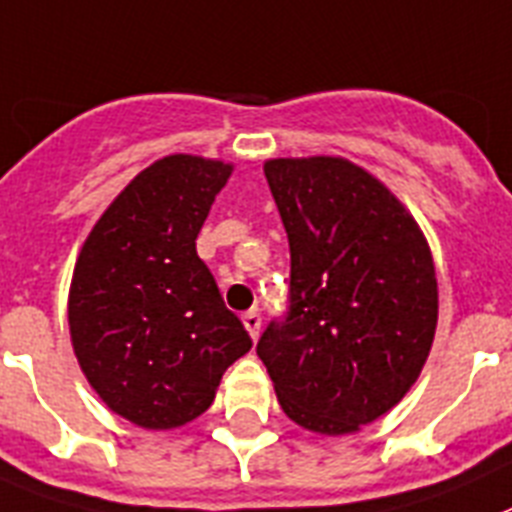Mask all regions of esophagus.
Masks as SVG:
<instances>
[{"mask_svg": "<svg viewBox=\"0 0 512 512\" xmlns=\"http://www.w3.org/2000/svg\"><path fill=\"white\" fill-rule=\"evenodd\" d=\"M244 327H247V332H250L252 340H257V335H260V327H262V317H260V311L257 309H250L247 314L242 317Z\"/></svg>", "mask_w": 512, "mask_h": 512, "instance_id": "esophagus-1", "label": "esophagus"}]
</instances>
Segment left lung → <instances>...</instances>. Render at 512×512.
I'll list each match as a JSON object with an SVG mask.
<instances>
[{
	"instance_id": "1",
	"label": "left lung",
	"mask_w": 512,
	"mask_h": 512,
	"mask_svg": "<svg viewBox=\"0 0 512 512\" xmlns=\"http://www.w3.org/2000/svg\"><path fill=\"white\" fill-rule=\"evenodd\" d=\"M291 247L288 311L257 342L283 412L355 433L412 389L438 324L428 239L397 195L342 157L268 159Z\"/></svg>"
}]
</instances>
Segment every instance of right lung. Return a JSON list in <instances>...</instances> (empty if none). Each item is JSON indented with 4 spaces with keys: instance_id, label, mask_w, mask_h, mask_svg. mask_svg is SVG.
Masks as SVG:
<instances>
[{
    "instance_id": "obj_1",
    "label": "right lung",
    "mask_w": 512,
    "mask_h": 512,
    "mask_svg": "<svg viewBox=\"0 0 512 512\" xmlns=\"http://www.w3.org/2000/svg\"><path fill=\"white\" fill-rule=\"evenodd\" d=\"M231 164L170 154L133 177L84 239L69 288L79 368L115 415L180 428L252 348L195 239Z\"/></svg>"
}]
</instances>
